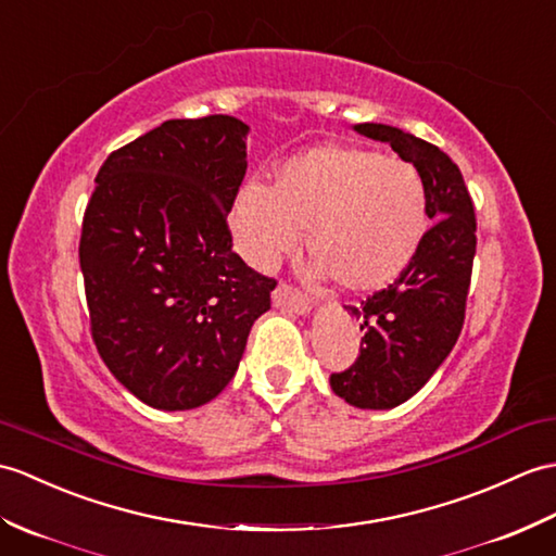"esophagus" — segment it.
Here are the masks:
<instances>
[{
  "instance_id": "34e87169",
  "label": "esophagus",
  "mask_w": 556,
  "mask_h": 556,
  "mask_svg": "<svg viewBox=\"0 0 556 556\" xmlns=\"http://www.w3.org/2000/svg\"><path fill=\"white\" fill-rule=\"evenodd\" d=\"M273 305L277 309H287V313H295V315H309V309H313L309 301L303 299V295L295 289H291L289 283H279V287L275 289Z\"/></svg>"
}]
</instances>
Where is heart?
<instances>
[{
    "mask_svg": "<svg viewBox=\"0 0 556 556\" xmlns=\"http://www.w3.org/2000/svg\"><path fill=\"white\" fill-rule=\"evenodd\" d=\"M429 229L424 179L407 161L363 147L321 144L283 161L273 187L249 182L231 205L247 261L273 269L305 231L313 277L371 293L405 273Z\"/></svg>",
    "mask_w": 556,
    "mask_h": 556,
    "instance_id": "obj_1",
    "label": "heart"
}]
</instances>
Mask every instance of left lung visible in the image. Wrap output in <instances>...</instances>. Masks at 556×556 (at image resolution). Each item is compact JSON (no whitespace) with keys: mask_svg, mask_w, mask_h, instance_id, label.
<instances>
[{"mask_svg":"<svg viewBox=\"0 0 556 556\" xmlns=\"http://www.w3.org/2000/svg\"><path fill=\"white\" fill-rule=\"evenodd\" d=\"M359 135L389 141L417 167L433 227L415 261L389 289L345 309L365 331L353 367L331 374V391L359 409H391L415 395L453 351L476 255L473 203L447 153L391 125H355Z\"/></svg>","mask_w":556,"mask_h":556,"instance_id":"obj_1","label":"left lung"}]
</instances>
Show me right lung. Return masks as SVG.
Listing matches in <instances>:
<instances>
[{
    "mask_svg": "<svg viewBox=\"0 0 556 556\" xmlns=\"http://www.w3.org/2000/svg\"><path fill=\"white\" fill-rule=\"evenodd\" d=\"M249 125L165 121L113 151L87 203L80 269L103 363L149 407L211 403L277 287L231 251Z\"/></svg>",
    "mask_w": 556,
    "mask_h": 556,
    "instance_id": "1",
    "label": "right lung"
}]
</instances>
